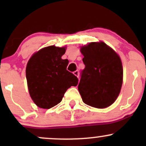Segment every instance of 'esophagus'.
<instances>
[{"instance_id": "esophagus-1", "label": "esophagus", "mask_w": 146, "mask_h": 146, "mask_svg": "<svg viewBox=\"0 0 146 146\" xmlns=\"http://www.w3.org/2000/svg\"><path fill=\"white\" fill-rule=\"evenodd\" d=\"M73 74H74V75H75V76L77 77V78H78L79 77V72L78 71H75L73 72Z\"/></svg>"}]
</instances>
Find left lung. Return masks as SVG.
<instances>
[{"mask_svg":"<svg viewBox=\"0 0 146 146\" xmlns=\"http://www.w3.org/2000/svg\"><path fill=\"white\" fill-rule=\"evenodd\" d=\"M85 68L78 90L84 103L106 108L116 101L123 83V66L119 56L102 41L80 47Z\"/></svg>","mask_w":146,"mask_h":146,"instance_id":"8db88e82","label":"left lung"}]
</instances>
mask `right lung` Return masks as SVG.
Returning a JSON list of instances; mask_svg holds the SVG:
<instances>
[{"instance_id":"add662e5","label":"right lung","mask_w":146,"mask_h":146,"mask_svg":"<svg viewBox=\"0 0 146 146\" xmlns=\"http://www.w3.org/2000/svg\"><path fill=\"white\" fill-rule=\"evenodd\" d=\"M66 46H46L32 55L26 67V78L31 100L39 108L49 109L59 104L78 79L66 70L68 60L62 59Z\"/></svg>"}]
</instances>
